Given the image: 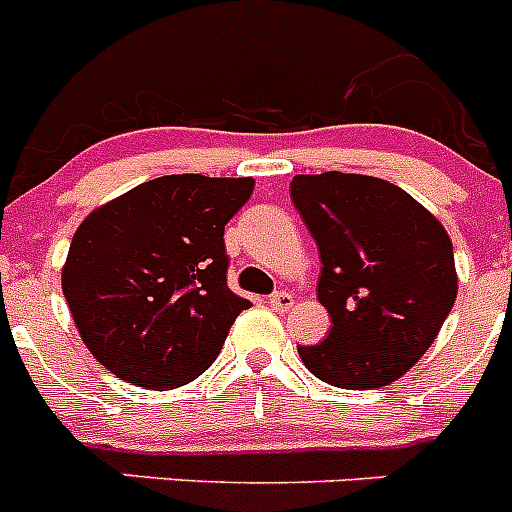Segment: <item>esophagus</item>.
<instances>
[{"label":"esophagus","mask_w":512,"mask_h":512,"mask_svg":"<svg viewBox=\"0 0 512 512\" xmlns=\"http://www.w3.org/2000/svg\"><path fill=\"white\" fill-rule=\"evenodd\" d=\"M269 305H271V310L287 312L289 307L295 305V297L289 295V292H284V289H279V292H274V295L269 297Z\"/></svg>","instance_id":"obj_1"}]
</instances>
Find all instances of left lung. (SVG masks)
<instances>
[{
  "label": "left lung",
  "mask_w": 512,
  "mask_h": 512,
  "mask_svg": "<svg viewBox=\"0 0 512 512\" xmlns=\"http://www.w3.org/2000/svg\"><path fill=\"white\" fill-rule=\"evenodd\" d=\"M292 202L320 251L318 300L330 333L297 346L341 390L400 379L431 348L456 300L454 246L405 189L364 174H297Z\"/></svg>",
  "instance_id": "left-lung-1"
}]
</instances>
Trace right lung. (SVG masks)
<instances>
[{
	"label": "right lung",
	"mask_w": 512,
	"mask_h": 512,
	"mask_svg": "<svg viewBox=\"0 0 512 512\" xmlns=\"http://www.w3.org/2000/svg\"><path fill=\"white\" fill-rule=\"evenodd\" d=\"M251 176H158L84 217L61 271L94 359L148 390H174L217 359L251 302L230 292L225 225Z\"/></svg>",
	"instance_id": "obj_1"
}]
</instances>
